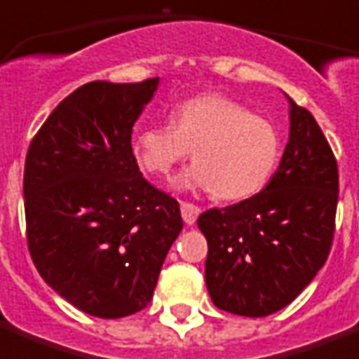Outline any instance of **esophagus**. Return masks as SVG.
Listing matches in <instances>:
<instances>
[{
	"mask_svg": "<svg viewBox=\"0 0 359 359\" xmlns=\"http://www.w3.org/2000/svg\"><path fill=\"white\" fill-rule=\"evenodd\" d=\"M180 209H182V218L187 226H192L196 222L198 215H200V207L192 205V203H187V201H182L180 203Z\"/></svg>",
	"mask_w": 359,
	"mask_h": 359,
	"instance_id": "1",
	"label": "esophagus"
}]
</instances>
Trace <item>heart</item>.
<instances>
[{"mask_svg":"<svg viewBox=\"0 0 359 359\" xmlns=\"http://www.w3.org/2000/svg\"><path fill=\"white\" fill-rule=\"evenodd\" d=\"M189 150L196 161L174 180V189L236 201L268 185L279 165L280 137L271 121L220 95L185 100L170 123L143 126L132 137L133 159L148 176L167 177Z\"/></svg>","mask_w":359,"mask_h":359,"instance_id":"heart-1","label":"heart"}]
</instances>
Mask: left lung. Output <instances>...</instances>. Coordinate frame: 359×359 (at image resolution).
I'll return each mask as SVG.
<instances>
[{
  "instance_id": "left-lung-1",
  "label": "left lung",
  "mask_w": 359,
  "mask_h": 359,
  "mask_svg": "<svg viewBox=\"0 0 359 359\" xmlns=\"http://www.w3.org/2000/svg\"><path fill=\"white\" fill-rule=\"evenodd\" d=\"M290 133L279 168L255 196L198 218L215 306L264 318L288 306L327 262L337 207V165L319 124L286 95Z\"/></svg>"
}]
</instances>
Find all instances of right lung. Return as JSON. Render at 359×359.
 Listing matches in <instances>:
<instances>
[{"instance_id": "obj_1", "label": "right lung", "mask_w": 359, "mask_h": 359, "mask_svg": "<svg viewBox=\"0 0 359 359\" xmlns=\"http://www.w3.org/2000/svg\"><path fill=\"white\" fill-rule=\"evenodd\" d=\"M159 79L95 80L53 109L25 159L27 242L60 297L102 319L143 310L183 227L180 203L147 182L132 128Z\"/></svg>"}]
</instances>
